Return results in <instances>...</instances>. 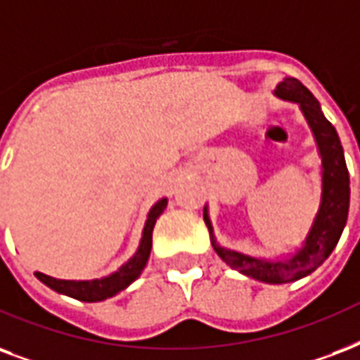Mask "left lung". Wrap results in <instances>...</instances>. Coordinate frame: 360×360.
<instances>
[{
  "mask_svg": "<svg viewBox=\"0 0 360 360\" xmlns=\"http://www.w3.org/2000/svg\"><path fill=\"white\" fill-rule=\"evenodd\" d=\"M276 94L283 100L300 103L304 117L308 119L314 130L315 141L323 158V196H321L319 213L315 217L308 240L292 259L285 262H270L221 247L213 238V229L207 213H204V221L210 229L213 249L230 268L264 283H289L309 276L317 266L328 259V255L333 253V249L338 243L349 211V172L345 166L344 149L340 143L338 134L334 126L325 119L315 96L292 77L279 82Z\"/></svg>",
  "mask_w": 360,
  "mask_h": 360,
  "instance_id": "8db88e82",
  "label": "left lung"
}]
</instances>
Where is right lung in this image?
<instances>
[{
  "label": "right lung",
  "instance_id": "right-lung-1",
  "mask_svg": "<svg viewBox=\"0 0 360 360\" xmlns=\"http://www.w3.org/2000/svg\"><path fill=\"white\" fill-rule=\"evenodd\" d=\"M168 200H158L149 211L147 223L143 229V238L139 243L137 253L131 257L124 266H120L119 271H115L111 276H107L103 279H92V281H65V279H54L51 276H45L41 271H35V278L43 281L46 287H51L56 292L68 295L71 298L82 302H100L105 298H111L122 289H126L128 285L134 283L139 274L143 271L147 260H149L150 247H153V229H155L156 219L162 215V211L166 210Z\"/></svg>",
  "mask_w": 360,
  "mask_h": 360
}]
</instances>
